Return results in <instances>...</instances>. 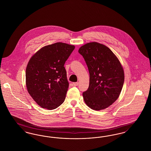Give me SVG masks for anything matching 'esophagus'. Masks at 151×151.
Returning <instances> with one entry per match:
<instances>
[{
  "label": "esophagus",
  "mask_w": 151,
  "mask_h": 151,
  "mask_svg": "<svg viewBox=\"0 0 151 151\" xmlns=\"http://www.w3.org/2000/svg\"><path fill=\"white\" fill-rule=\"evenodd\" d=\"M73 85L74 86H78L79 85V83L78 82H75V83H73Z\"/></svg>",
  "instance_id": "obj_1"
}]
</instances>
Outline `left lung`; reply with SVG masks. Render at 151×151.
I'll return each instance as SVG.
<instances>
[{
	"label": "left lung",
	"instance_id": "left-lung-1",
	"mask_svg": "<svg viewBox=\"0 0 151 151\" xmlns=\"http://www.w3.org/2000/svg\"><path fill=\"white\" fill-rule=\"evenodd\" d=\"M89 72V85L83 96L86 105L94 110L108 108L119 97L124 73L121 62L106 46L92 42L81 46Z\"/></svg>",
	"mask_w": 151,
	"mask_h": 151
}]
</instances>
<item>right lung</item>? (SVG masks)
I'll return each mask as SVG.
<instances>
[{
  "instance_id": "1",
  "label": "right lung",
  "mask_w": 151,
  "mask_h": 151,
  "mask_svg": "<svg viewBox=\"0 0 151 151\" xmlns=\"http://www.w3.org/2000/svg\"><path fill=\"white\" fill-rule=\"evenodd\" d=\"M75 48L74 45L57 42L43 46L29 59L26 86L41 108L53 110L64 102L69 86L64 65Z\"/></svg>"
}]
</instances>
